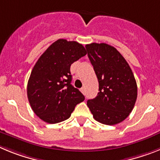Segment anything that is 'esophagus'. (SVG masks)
Returning <instances> with one entry per match:
<instances>
[{"mask_svg":"<svg viewBox=\"0 0 160 160\" xmlns=\"http://www.w3.org/2000/svg\"><path fill=\"white\" fill-rule=\"evenodd\" d=\"M80 90H81V92L83 94H85V93H86V90H85V88H84V87H82V88L80 89Z\"/></svg>","mask_w":160,"mask_h":160,"instance_id":"esophagus-1","label":"esophagus"}]
</instances>
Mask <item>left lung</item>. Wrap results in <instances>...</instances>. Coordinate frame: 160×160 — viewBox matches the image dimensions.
I'll return each mask as SVG.
<instances>
[{
    "instance_id": "left-lung-1",
    "label": "left lung",
    "mask_w": 160,
    "mask_h": 160,
    "mask_svg": "<svg viewBox=\"0 0 160 160\" xmlns=\"http://www.w3.org/2000/svg\"><path fill=\"white\" fill-rule=\"evenodd\" d=\"M86 48L99 84V92L87 101V106L98 122L119 123L132 111L137 98L132 70L122 54L110 45L91 43Z\"/></svg>"
}]
</instances>
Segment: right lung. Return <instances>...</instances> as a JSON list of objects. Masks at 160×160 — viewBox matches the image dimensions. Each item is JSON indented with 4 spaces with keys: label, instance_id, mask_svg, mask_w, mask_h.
<instances>
[{
    "label": "right lung",
    "instance_id": "add662e5",
    "mask_svg": "<svg viewBox=\"0 0 160 160\" xmlns=\"http://www.w3.org/2000/svg\"><path fill=\"white\" fill-rule=\"evenodd\" d=\"M86 54L82 44L58 39L33 66L28 81V99L33 112L44 122H62L84 101V95L71 85L70 66Z\"/></svg>",
    "mask_w": 160,
    "mask_h": 160
}]
</instances>
